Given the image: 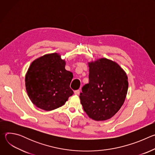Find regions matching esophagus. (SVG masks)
Returning <instances> with one entry per match:
<instances>
[{"mask_svg": "<svg viewBox=\"0 0 155 155\" xmlns=\"http://www.w3.org/2000/svg\"><path fill=\"white\" fill-rule=\"evenodd\" d=\"M74 94H75V95H78V94H80V90H75V91H74Z\"/></svg>", "mask_w": 155, "mask_h": 155, "instance_id": "esophagus-1", "label": "esophagus"}]
</instances>
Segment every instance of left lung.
<instances>
[{
    "label": "left lung",
    "mask_w": 155,
    "mask_h": 155,
    "mask_svg": "<svg viewBox=\"0 0 155 155\" xmlns=\"http://www.w3.org/2000/svg\"><path fill=\"white\" fill-rule=\"evenodd\" d=\"M89 83L84 84L80 99L84 111L96 121L112 118L123 104L127 77L116 62L102 58L89 63Z\"/></svg>",
    "instance_id": "1"
}]
</instances>
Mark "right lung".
Instances as JSON below:
<instances>
[{
  "label": "right lung",
  "mask_w": 155,
  "mask_h": 155,
  "mask_svg": "<svg viewBox=\"0 0 155 155\" xmlns=\"http://www.w3.org/2000/svg\"><path fill=\"white\" fill-rule=\"evenodd\" d=\"M59 54L44 55L35 60L26 75V88L32 102L50 111L62 106L74 94L70 87L72 72L65 69Z\"/></svg>",
  "instance_id": "add662e5"
}]
</instances>
